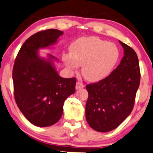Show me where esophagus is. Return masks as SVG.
I'll return each mask as SVG.
<instances>
[{
  "mask_svg": "<svg viewBox=\"0 0 153 153\" xmlns=\"http://www.w3.org/2000/svg\"><path fill=\"white\" fill-rule=\"evenodd\" d=\"M84 87H85V85H84L83 84L80 82H77L76 85H75V88H76L77 90H78V89H80V88H84Z\"/></svg>",
  "mask_w": 153,
  "mask_h": 153,
  "instance_id": "34e87169",
  "label": "esophagus"
}]
</instances>
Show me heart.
<instances>
[{
    "instance_id": "heart-1",
    "label": "heart",
    "mask_w": 153,
    "mask_h": 153,
    "mask_svg": "<svg viewBox=\"0 0 153 153\" xmlns=\"http://www.w3.org/2000/svg\"><path fill=\"white\" fill-rule=\"evenodd\" d=\"M119 57V49L114 44L94 36L78 39L70 46V54L62 55L65 64L71 69L82 65V75L91 82L106 78Z\"/></svg>"
}]
</instances>
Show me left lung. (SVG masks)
<instances>
[{
	"mask_svg": "<svg viewBox=\"0 0 153 153\" xmlns=\"http://www.w3.org/2000/svg\"><path fill=\"white\" fill-rule=\"evenodd\" d=\"M119 43L124 49L120 64L106 78L86 85L85 118L89 126L100 132L116 129L130 114L140 85L137 55L130 47Z\"/></svg>",
	"mask_w": 153,
	"mask_h": 153,
	"instance_id": "8db88e82",
	"label": "left lung"
}]
</instances>
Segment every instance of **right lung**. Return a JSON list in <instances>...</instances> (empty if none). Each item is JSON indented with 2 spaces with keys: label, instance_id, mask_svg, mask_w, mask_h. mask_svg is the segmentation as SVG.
I'll list each match as a JSON object with an SVG mask.
<instances>
[{
  "label": "right lung",
  "instance_id": "1",
  "mask_svg": "<svg viewBox=\"0 0 153 153\" xmlns=\"http://www.w3.org/2000/svg\"><path fill=\"white\" fill-rule=\"evenodd\" d=\"M62 34L57 29L36 33L26 40L15 59V101L28 121L37 127H50L58 122L65 101L75 92V78H63L56 71L54 62L59 59L50 54L47 57L39 54V50L55 45Z\"/></svg>",
  "mask_w": 153,
  "mask_h": 153
}]
</instances>
